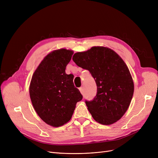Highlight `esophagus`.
Wrapping results in <instances>:
<instances>
[{"label": "esophagus", "mask_w": 158, "mask_h": 158, "mask_svg": "<svg viewBox=\"0 0 158 158\" xmlns=\"http://www.w3.org/2000/svg\"><path fill=\"white\" fill-rule=\"evenodd\" d=\"M79 90H80V92H81V94H83V92H84V89H83L82 87L79 88Z\"/></svg>", "instance_id": "obj_1"}]
</instances>
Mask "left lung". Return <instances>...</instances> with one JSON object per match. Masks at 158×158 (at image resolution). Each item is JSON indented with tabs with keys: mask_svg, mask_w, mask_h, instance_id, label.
Returning <instances> with one entry per match:
<instances>
[{
	"mask_svg": "<svg viewBox=\"0 0 158 158\" xmlns=\"http://www.w3.org/2000/svg\"><path fill=\"white\" fill-rule=\"evenodd\" d=\"M73 60L89 70L96 83V95L85 102L94 120L106 125L118 121L128 109L134 93L132 76L125 62L104 47L76 52Z\"/></svg>",
	"mask_w": 158,
	"mask_h": 158,
	"instance_id": "8db88e82",
	"label": "left lung"
}]
</instances>
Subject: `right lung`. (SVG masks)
Here are the masks:
<instances>
[{
  "label": "right lung",
  "instance_id": "1",
  "mask_svg": "<svg viewBox=\"0 0 158 158\" xmlns=\"http://www.w3.org/2000/svg\"><path fill=\"white\" fill-rule=\"evenodd\" d=\"M73 51L61 49L47 55L33 73L30 85L31 103L40 117L58 127L69 122L82 95L65 73Z\"/></svg>",
  "mask_w": 158,
  "mask_h": 158
}]
</instances>
